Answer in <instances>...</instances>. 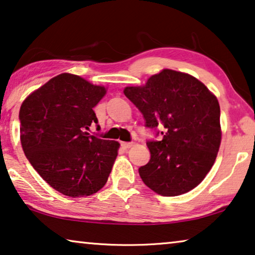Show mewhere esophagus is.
Wrapping results in <instances>:
<instances>
[{
	"label": "esophagus",
	"mask_w": 255,
	"mask_h": 255,
	"mask_svg": "<svg viewBox=\"0 0 255 255\" xmlns=\"http://www.w3.org/2000/svg\"><path fill=\"white\" fill-rule=\"evenodd\" d=\"M132 145L131 142H121V146L124 147V149H129Z\"/></svg>",
	"instance_id": "34e87169"
}]
</instances>
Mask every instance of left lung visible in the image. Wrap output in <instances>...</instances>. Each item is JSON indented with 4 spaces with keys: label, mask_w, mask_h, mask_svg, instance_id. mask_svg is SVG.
I'll return each instance as SVG.
<instances>
[{
    "label": "left lung",
    "mask_w": 255,
    "mask_h": 255,
    "mask_svg": "<svg viewBox=\"0 0 255 255\" xmlns=\"http://www.w3.org/2000/svg\"><path fill=\"white\" fill-rule=\"evenodd\" d=\"M124 94L143 115L145 127L162 135L146 142L151 157L138 168L142 181L166 197L196 188L211 170L221 143L216 97L192 75L173 70L152 75L143 87H127Z\"/></svg>",
    "instance_id": "left-lung-1"
}]
</instances>
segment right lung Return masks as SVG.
<instances>
[{"label":"right lung","mask_w":255,"mask_h":255,"mask_svg":"<svg viewBox=\"0 0 255 255\" xmlns=\"http://www.w3.org/2000/svg\"><path fill=\"white\" fill-rule=\"evenodd\" d=\"M106 90L74 74L52 78L24 101L20 142L40 176L63 195L96 193L111 173L119 143L87 132L98 124L94 108Z\"/></svg>","instance_id":"obj_1"}]
</instances>
